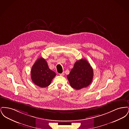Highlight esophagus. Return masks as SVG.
<instances>
[{
	"label": "esophagus",
	"mask_w": 129,
	"mask_h": 129,
	"mask_svg": "<svg viewBox=\"0 0 129 129\" xmlns=\"http://www.w3.org/2000/svg\"><path fill=\"white\" fill-rule=\"evenodd\" d=\"M59 74V75H62V76H63V75H64V72H63L62 73H61V74Z\"/></svg>",
	"instance_id": "34e87169"
}]
</instances>
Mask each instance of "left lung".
Here are the masks:
<instances>
[{"label": "left lung", "mask_w": 129, "mask_h": 129, "mask_svg": "<svg viewBox=\"0 0 129 129\" xmlns=\"http://www.w3.org/2000/svg\"><path fill=\"white\" fill-rule=\"evenodd\" d=\"M71 86L76 90L86 87L92 82L93 70L85 59L75 62L74 68L67 75Z\"/></svg>", "instance_id": "left-lung-1"}]
</instances>
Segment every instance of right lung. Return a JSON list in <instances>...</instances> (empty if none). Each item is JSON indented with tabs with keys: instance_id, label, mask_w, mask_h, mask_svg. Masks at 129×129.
Segmentation results:
<instances>
[{
	"instance_id": "right-lung-1",
	"label": "right lung",
	"mask_w": 129,
	"mask_h": 129,
	"mask_svg": "<svg viewBox=\"0 0 129 129\" xmlns=\"http://www.w3.org/2000/svg\"><path fill=\"white\" fill-rule=\"evenodd\" d=\"M55 75L56 74L49 69L47 62L43 57L37 59L31 70L32 82L41 87L49 86Z\"/></svg>"
}]
</instances>
